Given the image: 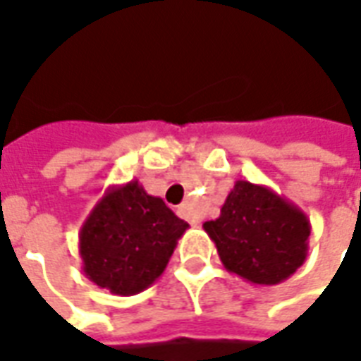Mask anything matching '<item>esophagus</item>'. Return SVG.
<instances>
[{"label": "esophagus", "mask_w": 361, "mask_h": 361, "mask_svg": "<svg viewBox=\"0 0 361 361\" xmlns=\"http://www.w3.org/2000/svg\"><path fill=\"white\" fill-rule=\"evenodd\" d=\"M178 212H180L181 218H185V220L191 221V224H193V226H197V221L191 220V212H189V207H188V204H181L180 210H178Z\"/></svg>", "instance_id": "esophagus-1"}]
</instances>
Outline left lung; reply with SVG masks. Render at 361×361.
<instances>
[{
  "mask_svg": "<svg viewBox=\"0 0 361 361\" xmlns=\"http://www.w3.org/2000/svg\"><path fill=\"white\" fill-rule=\"evenodd\" d=\"M202 228L224 268L255 285L289 279L308 256V216L274 189L247 180L235 181L220 216Z\"/></svg>",
  "mask_w": 361,
  "mask_h": 361,
  "instance_id": "left-lung-1",
  "label": "left lung"
}]
</instances>
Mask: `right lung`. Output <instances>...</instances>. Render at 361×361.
Wrapping results in <instances>:
<instances>
[{
  "label": "right lung",
  "mask_w": 361,
  "mask_h": 361,
  "mask_svg": "<svg viewBox=\"0 0 361 361\" xmlns=\"http://www.w3.org/2000/svg\"><path fill=\"white\" fill-rule=\"evenodd\" d=\"M188 228L137 180L113 185L80 229L82 269L113 295H137L162 276Z\"/></svg>",
  "instance_id": "right-lung-1"
}]
</instances>
